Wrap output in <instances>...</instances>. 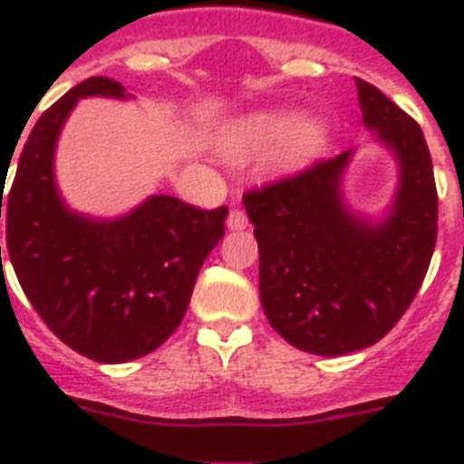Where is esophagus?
I'll return each instance as SVG.
<instances>
[{
    "instance_id": "obj_1",
    "label": "esophagus",
    "mask_w": 464,
    "mask_h": 464,
    "mask_svg": "<svg viewBox=\"0 0 464 464\" xmlns=\"http://www.w3.org/2000/svg\"><path fill=\"white\" fill-rule=\"evenodd\" d=\"M226 226H228L231 231H243V228H247L246 211L233 209L231 214H228V218H226Z\"/></svg>"
}]
</instances>
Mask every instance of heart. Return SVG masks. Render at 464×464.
Returning <instances> with one entry per match:
<instances>
[{
	"label": "heart",
	"mask_w": 464,
	"mask_h": 464,
	"mask_svg": "<svg viewBox=\"0 0 464 464\" xmlns=\"http://www.w3.org/2000/svg\"><path fill=\"white\" fill-rule=\"evenodd\" d=\"M330 122L320 115H304L296 108H257L231 120L218 134V147L233 160H253L276 149L286 168L304 166L330 147Z\"/></svg>",
	"instance_id": "heart-1"
}]
</instances>
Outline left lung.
Masks as SVG:
<instances>
[{"mask_svg": "<svg viewBox=\"0 0 464 464\" xmlns=\"http://www.w3.org/2000/svg\"><path fill=\"white\" fill-rule=\"evenodd\" d=\"M361 120L395 160L378 214L353 209L344 182L356 149L243 197L260 246V301L291 346L342 356L375 344L417 296L431 262L439 197L421 127L356 79Z\"/></svg>", "mask_w": 464, "mask_h": 464, "instance_id": "left-lung-1", "label": "left lung"}]
</instances>
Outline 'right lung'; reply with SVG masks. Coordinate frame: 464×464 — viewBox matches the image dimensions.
I'll use <instances>...</instances> for the list:
<instances>
[{
    "mask_svg": "<svg viewBox=\"0 0 464 464\" xmlns=\"http://www.w3.org/2000/svg\"><path fill=\"white\" fill-rule=\"evenodd\" d=\"M82 98L132 96L122 83L91 76L43 112L9 197L0 195V218L4 199L9 260L47 327L89 359L125 363L159 349L180 324L228 209L204 211L170 195L147 197L112 218L72 209L57 185L54 156Z\"/></svg>",
    "mask_w": 464,
    "mask_h": 464,
    "instance_id": "add662e5",
    "label": "right lung"
}]
</instances>
